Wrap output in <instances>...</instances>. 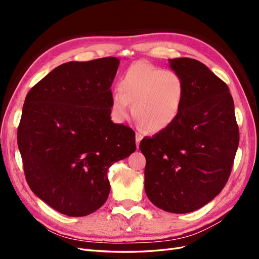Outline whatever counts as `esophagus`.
<instances>
[{"instance_id": "34e87169", "label": "esophagus", "mask_w": 259, "mask_h": 259, "mask_svg": "<svg viewBox=\"0 0 259 259\" xmlns=\"http://www.w3.org/2000/svg\"><path fill=\"white\" fill-rule=\"evenodd\" d=\"M143 135L140 134V133H136V145H137V147L139 146V144H140V140L143 139Z\"/></svg>"}]
</instances>
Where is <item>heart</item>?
Here are the masks:
<instances>
[{
    "mask_svg": "<svg viewBox=\"0 0 259 259\" xmlns=\"http://www.w3.org/2000/svg\"><path fill=\"white\" fill-rule=\"evenodd\" d=\"M184 97L185 83L177 72L138 61L121 76L111 107L117 119L125 120L133 104L135 120L146 131L158 133L175 122Z\"/></svg>",
    "mask_w": 259,
    "mask_h": 259,
    "instance_id": "b5f03b06",
    "label": "heart"
}]
</instances>
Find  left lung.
Masks as SVG:
<instances>
[{"label":"left lung","instance_id":"obj_1","mask_svg":"<svg viewBox=\"0 0 259 259\" xmlns=\"http://www.w3.org/2000/svg\"><path fill=\"white\" fill-rule=\"evenodd\" d=\"M183 77L185 97L175 122L139 149L146 158L145 191L153 204L175 214L204 206L223 190L239 146L229 88L202 62L168 59Z\"/></svg>","mask_w":259,"mask_h":259}]
</instances>
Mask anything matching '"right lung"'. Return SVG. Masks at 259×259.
Listing matches in <instances>:
<instances>
[{
  "label": "right lung",
  "mask_w": 259,
  "mask_h": 259,
  "mask_svg": "<svg viewBox=\"0 0 259 259\" xmlns=\"http://www.w3.org/2000/svg\"><path fill=\"white\" fill-rule=\"evenodd\" d=\"M120 60L69 61L29 91L17 143L30 189L59 213L81 217L108 199V168L136 150L135 132L111 121Z\"/></svg>",
  "instance_id": "add662e5"
}]
</instances>
